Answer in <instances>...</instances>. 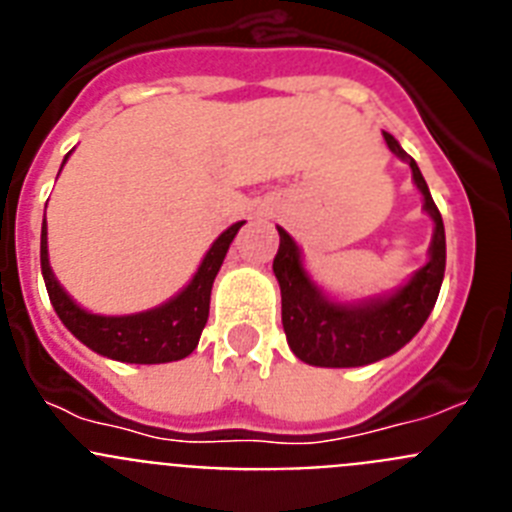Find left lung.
Returning <instances> with one entry per match:
<instances>
[{
	"label": "left lung",
	"instance_id": "obj_1",
	"mask_svg": "<svg viewBox=\"0 0 512 512\" xmlns=\"http://www.w3.org/2000/svg\"><path fill=\"white\" fill-rule=\"evenodd\" d=\"M384 140L395 156L410 164L415 184L423 192L425 212L436 223L431 259L392 297L364 302V305H336L310 282L292 235L277 228L279 251L274 256V274L282 289V325L289 348L305 364L341 369V366L374 364L384 356H392L423 328L441 292L443 271H446V233H443L441 212L413 156L402 151L390 133H384Z\"/></svg>",
	"mask_w": 512,
	"mask_h": 512
}]
</instances>
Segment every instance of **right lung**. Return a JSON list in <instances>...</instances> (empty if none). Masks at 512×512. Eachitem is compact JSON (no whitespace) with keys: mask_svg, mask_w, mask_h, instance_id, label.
<instances>
[{"mask_svg":"<svg viewBox=\"0 0 512 512\" xmlns=\"http://www.w3.org/2000/svg\"><path fill=\"white\" fill-rule=\"evenodd\" d=\"M241 225L243 223L230 225L212 243L194 279L174 300L156 307V310L138 312V315L107 318V315L87 312L63 292L58 279L53 277L51 264H48V233H45L43 223V233H40V269H43V279L45 287H48L53 310L61 318V323L84 346L107 356V359L128 361V364H166V361L184 359L200 343L202 328H205L207 315H210L212 282H215L217 271L223 266L225 253H228L230 243H233L235 233L241 230Z\"/></svg>","mask_w":512,"mask_h":512,"instance_id":"1","label":"right lung"}]
</instances>
